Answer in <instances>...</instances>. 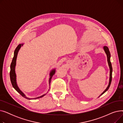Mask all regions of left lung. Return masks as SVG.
<instances>
[{
	"label": "left lung",
	"mask_w": 123,
	"mask_h": 123,
	"mask_svg": "<svg viewBox=\"0 0 123 123\" xmlns=\"http://www.w3.org/2000/svg\"><path fill=\"white\" fill-rule=\"evenodd\" d=\"M103 49H104L105 53L107 55V61H108V65L109 66V68H110V78H109V84L108 87H107V88L105 89V91L103 92L99 96H101V95H102L104 93H105L107 90H108V89L109 88L110 86L111 83V81H112V71H113V69H112V64L111 63L110 61V57H111V54H110V52L109 48L107 46H104L103 47ZM98 97V98H99Z\"/></svg>",
	"instance_id": "left-lung-1"
}]
</instances>
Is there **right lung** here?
<instances>
[{
  "mask_svg": "<svg viewBox=\"0 0 123 123\" xmlns=\"http://www.w3.org/2000/svg\"><path fill=\"white\" fill-rule=\"evenodd\" d=\"M23 44H19L17 46V47L16 48L15 50L14 51V57H13V59L12 60V62H11V65H10V81H11V82L12 84V85L13 87L16 90V91L17 92H18L22 97H23L24 98H25L26 99H29V100H34V99H37L42 98L46 94H43V95H42L41 96L38 97H36V98H30L27 97L21 91L20 89L19 88V87L17 86V82H16V73H15V69L16 59H17V56L18 51H19V49H20L21 47L22 46H23ZM55 73V69L52 70L51 72L50 73V78L49 80V85H50V82L51 81V79H52V76H53V75Z\"/></svg>",
  "mask_w": 123,
  "mask_h": 123,
  "instance_id": "right-lung-1",
  "label": "right lung"
}]
</instances>
